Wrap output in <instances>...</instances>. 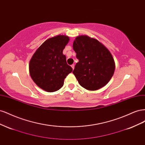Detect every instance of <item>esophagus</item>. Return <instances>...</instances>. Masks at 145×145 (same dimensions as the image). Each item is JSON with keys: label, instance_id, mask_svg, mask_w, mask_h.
<instances>
[{"label": "esophagus", "instance_id": "esophagus-1", "mask_svg": "<svg viewBox=\"0 0 145 145\" xmlns=\"http://www.w3.org/2000/svg\"><path fill=\"white\" fill-rule=\"evenodd\" d=\"M71 67H72V69H74V67H75V65H74V64H72V65H71Z\"/></svg>", "mask_w": 145, "mask_h": 145}]
</instances>
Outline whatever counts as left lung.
I'll return each mask as SVG.
<instances>
[{
  "label": "left lung",
  "instance_id": "left-lung-1",
  "mask_svg": "<svg viewBox=\"0 0 145 145\" xmlns=\"http://www.w3.org/2000/svg\"><path fill=\"white\" fill-rule=\"evenodd\" d=\"M72 47L78 59L72 73L80 86L95 91L106 85L116 68L109 51L97 39L86 35L77 36Z\"/></svg>",
  "mask_w": 145,
  "mask_h": 145
}]
</instances>
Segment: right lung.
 Masks as SVG:
<instances>
[{
    "mask_svg": "<svg viewBox=\"0 0 145 145\" xmlns=\"http://www.w3.org/2000/svg\"><path fill=\"white\" fill-rule=\"evenodd\" d=\"M68 36L57 35L48 39L34 52L29 63L30 76L41 89L49 93L59 90L72 68L67 63L63 50Z\"/></svg>",
    "mask_w": 145,
    "mask_h": 145,
    "instance_id": "right-lung-1",
    "label": "right lung"
}]
</instances>
